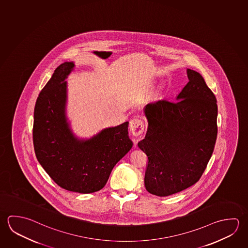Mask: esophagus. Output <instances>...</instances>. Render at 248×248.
I'll return each mask as SVG.
<instances>
[{
    "mask_svg": "<svg viewBox=\"0 0 248 248\" xmlns=\"http://www.w3.org/2000/svg\"><path fill=\"white\" fill-rule=\"evenodd\" d=\"M144 123L141 118H132L130 121V130L134 136H139L143 133Z\"/></svg>",
    "mask_w": 248,
    "mask_h": 248,
    "instance_id": "34e87169",
    "label": "esophagus"
}]
</instances>
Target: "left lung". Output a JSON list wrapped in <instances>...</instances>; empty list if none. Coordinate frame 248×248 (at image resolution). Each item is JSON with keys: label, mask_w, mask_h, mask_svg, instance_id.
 I'll list each match as a JSON object with an SVG mask.
<instances>
[{"label": "left lung", "mask_w": 248, "mask_h": 248, "mask_svg": "<svg viewBox=\"0 0 248 248\" xmlns=\"http://www.w3.org/2000/svg\"><path fill=\"white\" fill-rule=\"evenodd\" d=\"M187 76L177 100L160 99L144 107L148 130L138 145L148 157L145 188L159 197L198 182L217 139L216 96L200 73L188 69Z\"/></svg>", "instance_id": "obj_1"}]
</instances>
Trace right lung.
<instances>
[{"instance_id": "right-lung-1", "label": "right lung", "mask_w": 248, "mask_h": 248, "mask_svg": "<svg viewBox=\"0 0 248 248\" xmlns=\"http://www.w3.org/2000/svg\"><path fill=\"white\" fill-rule=\"evenodd\" d=\"M74 68L64 62L35 102L33 143L35 156L54 182L67 191L92 193L109 179L114 166L132 147L125 122L80 141L66 122V78Z\"/></svg>"}]
</instances>
